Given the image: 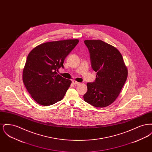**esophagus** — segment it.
Segmentation results:
<instances>
[{
    "mask_svg": "<svg viewBox=\"0 0 152 152\" xmlns=\"http://www.w3.org/2000/svg\"><path fill=\"white\" fill-rule=\"evenodd\" d=\"M72 83L73 84H75V85H78V84H80V83L76 81H75V80H73Z\"/></svg>",
    "mask_w": 152,
    "mask_h": 152,
    "instance_id": "34e87169",
    "label": "esophagus"
}]
</instances>
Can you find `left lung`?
I'll return each instance as SVG.
<instances>
[{
    "instance_id": "obj_1",
    "label": "left lung",
    "mask_w": 152,
    "mask_h": 152,
    "mask_svg": "<svg viewBox=\"0 0 152 152\" xmlns=\"http://www.w3.org/2000/svg\"><path fill=\"white\" fill-rule=\"evenodd\" d=\"M89 51L94 82L87 83L84 100L97 108L108 107L115 101L128 77V69L119 51L100 40L84 41Z\"/></svg>"
}]
</instances>
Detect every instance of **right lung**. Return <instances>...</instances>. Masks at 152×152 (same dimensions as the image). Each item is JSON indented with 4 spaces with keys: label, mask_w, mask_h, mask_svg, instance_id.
I'll list each match as a JSON object with an SVG mask.
<instances>
[{
    "label": "right lung",
    "mask_w": 152,
    "mask_h": 152,
    "mask_svg": "<svg viewBox=\"0 0 152 152\" xmlns=\"http://www.w3.org/2000/svg\"><path fill=\"white\" fill-rule=\"evenodd\" d=\"M69 39L41 44L29 52L23 71V81L37 103L51 105L62 100L71 84L58 74L65 58L79 43Z\"/></svg>",
    "instance_id": "add662e5"
}]
</instances>
